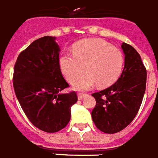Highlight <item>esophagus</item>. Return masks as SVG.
<instances>
[{"instance_id":"esophagus-1","label":"esophagus","mask_w":158,"mask_h":158,"mask_svg":"<svg viewBox=\"0 0 158 158\" xmlns=\"http://www.w3.org/2000/svg\"><path fill=\"white\" fill-rule=\"evenodd\" d=\"M87 93H77V97H78V99L81 100L83 98H85V97L87 96Z\"/></svg>"}]
</instances>
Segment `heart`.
Wrapping results in <instances>:
<instances>
[{
  "label": "heart",
  "instance_id": "1",
  "mask_svg": "<svg viewBox=\"0 0 158 158\" xmlns=\"http://www.w3.org/2000/svg\"><path fill=\"white\" fill-rule=\"evenodd\" d=\"M63 74L70 83L87 74L74 85L77 90H87L96 84L99 87L111 86L120 77L124 65L122 52L100 40H85L77 43L73 54L64 53L60 58Z\"/></svg>",
  "mask_w": 158,
  "mask_h": 158
}]
</instances>
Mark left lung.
Segmentation results:
<instances>
[{"label": "left lung", "mask_w": 158, "mask_h": 158, "mask_svg": "<svg viewBox=\"0 0 158 158\" xmlns=\"http://www.w3.org/2000/svg\"><path fill=\"white\" fill-rule=\"evenodd\" d=\"M125 67L115 83L93 93L96 106L92 111L93 121L99 131L114 134L124 130L137 114L142 103L147 70L140 55L126 43L122 44Z\"/></svg>", "instance_id": "8db88e82"}]
</instances>
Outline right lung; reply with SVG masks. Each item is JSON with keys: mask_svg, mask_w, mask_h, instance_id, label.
<instances>
[{"mask_svg": "<svg viewBox=\"0 0 158 158\" xmlns=\"http://www.w3.org/2000/svg\"><path fill=\"white\" fill-rule=\"evenodd\" d=\"M55 37L33 41L19 54L14 65L13 87L24 114L35 127L58 132L71 118L76 92L60 93L69 87L60 66V48Z\"/></svg>", "mask_w": 158, "mask_h": 158, "instance_id": "1", "label": "right lung"}]
</instances>
